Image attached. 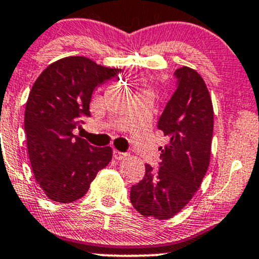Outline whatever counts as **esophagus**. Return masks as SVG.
<instances>
[{"label": "esophagus", "mask_w": 259, "mask_h": 259, "mask_svg": "<svg viewBox=\"0 0 259 259\" xmlns=\"http://www.w3.org/2000/svg\"><path fill=\"white\" fill-rule=\"evenodd\" d=\"M113 157H114L115 160H124V158H126V153H123L118 151V150H114V151H113Z\"/></svg>", "instance_id": "34e87169"}]
</instances>
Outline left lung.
I'll return each instance as SVG.
<instances>
[{"instance_id":"left-lung-1","label":"left lung","mask_w":259,"mask_h":259,"mask_svg":"<svg viewBox=\"0 0 259 259\" xmlns=\"http://www.w3.org/2000/svg\"><path fill=\"white\" fill-rule=\"evenodd\" d=\"M177 90L157 127L169 139L157 171L146 164L143 181L130 189V201L145 218L166 220L189 203L203 182L211 155L214 110L205 82L195 70H176Z\"/></svg>"}]
</instances>
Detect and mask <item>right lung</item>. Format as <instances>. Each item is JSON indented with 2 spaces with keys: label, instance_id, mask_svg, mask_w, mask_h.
<instances>
[{
  "label": "right lung",
  "instance_id": "obj_1",
  "mask_svg": "<svg viewBox=\"0 0 259 259\" xmlns=\"http://www.w3.org/2000/svg\"><path fill=\"white\" fill-rule=\"evenodd\" d=\"M119 71L69 56L50 64L34 82L25 104L27 149L34 177L50 200L81 199L112 160V147H95L72 132L90 115L95 88Z\"/></svg>",
  "mask_w": 259,
  "mask_h": 259
}]
</instances>
